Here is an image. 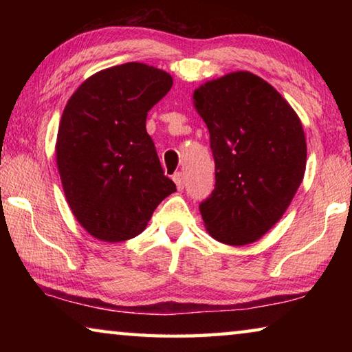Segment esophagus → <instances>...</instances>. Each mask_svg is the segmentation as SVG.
<instances>
[{"label":"esophagus","instance_id":"esophagus-1","mask_svg":"<svg viewBox=\"0 0 352 352\" xmlns=\"http://www.w3.org/2000/svg\"><path fill=\"white\" fill-rule=\"evenodd\" d=\"M172 178H174V182L177 184V189L183 190V188H184V175L182 174V172H177V174Z\"/></svg>","mask_w":352,"mask_h":352}]
</instances>
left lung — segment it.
Segmentation results:
<instances>
[{"label":"left lung","mask_w":352,"mask_h":352,"mask_svg":"<svg viewBox=\"0 0 352 352\" xmlns=\"http://www.w3.org/2000/svg\"><path fill=\"white\" fill-rule=\"evenodd\" d=\"M210 130L216 188L200 205L205 228L226 245L261 239L287 210L306 170L300 118L269 82L234 71L192 94Z\"/></svg>","instance_id":"obj_1"}]
</instances>
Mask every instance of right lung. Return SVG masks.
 I'll return each instance as SVG.
<instances>
[{
    "label": "right lung",
    "mask_w": 352,
    "mask_h": 352,
    "mask_svg": "<svg viewBox=\"0 0 352 352\" xmlns=\"http://www.w3.org/2000/svg\"><path fill=\"white\" fill-rule=\"evenodd\" d=\"M172 83L166 71L130 62L88 77L65 107L57 169L77 222L99 241L141 234L155 208L177 190L146 130L147 111Z\"/></svg>",
    "instance_id": "1"
}]
</instances>
